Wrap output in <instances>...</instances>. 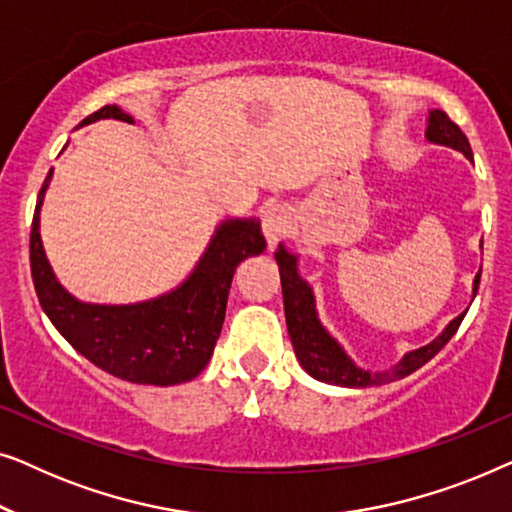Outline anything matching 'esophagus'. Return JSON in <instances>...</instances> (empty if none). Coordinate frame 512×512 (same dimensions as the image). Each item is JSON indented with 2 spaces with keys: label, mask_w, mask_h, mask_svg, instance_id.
<instances>
[{
  "label": "esophagus",
  "mask_w": 512,
  "mask_h": 512,
  "mask_svg": "<svg viewBox=\"0 0 512 512\" xmlns=\"http://www.w3.org/2000/svg\"><path fill=\"white\" fill-rule=\"evenodd\" d=\"M263 235L265 240H268V247L272 249L275 244L282 240L284 233H286V212L282 205H272L263 207Z\"/></svg>",
  "instance_id": "esophagus-1"
}]
</instances>
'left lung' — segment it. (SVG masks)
<instances>
[{
	"instance_id": "1",
	"label": "left lung",
	"mask_w": 512,
	"mask_h": 512,
	"mask_svg": "<svg viewBox=\"0 0 512 512\" xmlns=\"http://www.w3.org/2000/svg\"><path fill=\"white\" fill-rule=\"evenodd\" d=\"M426 139L433 144L450 146L464 153L466 158H473L471 144L461 128L445 111L433 109L429 114V128H426ZM277 265H279V277H282V293H284V314H286V328H289V338L293 342V352H296L300 366L310 373L314 380L338 384V387H375V384L394 382L401 377L415 373L417 368H422L426 361H431L440 349H443L457 328L464 321V314H459L457 319H452L443 333L429 345L415 349V352L405 354L401 363L389 370V373H368L361 370L356 363L349 359L338 342H335L314 310V296L310 284L298 275V258L289 254L284 249V244H279L275 251ZM480 284V272L475 275L473 282V296L478 293Z\"/></svg>"
}]
</instances>
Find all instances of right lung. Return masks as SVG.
<instances>
[{
  "instance_id": "obj_1",
  "label": "right lung",
  "mask_w": 512,
  "mask_h": 512,
  "mask_svg": "<svg viewBox=\"0 0 512 512\" xmlns=\"http://www.w3.org/2000/svg\"><path fill=\"white\" fill-rule=\"evenodd\" d=\"M132 123V116L107 104L83 118ZM53 170L41 186L30 233V268L39 303L76 352L104 373L135 384L172 387L198 377L212 359L226 319L228 291L244 258L265 251L261 223L228 219L216 228L191 277L156 300L137 305H90L62 289L55 279L39 235V212Z\"/></svg>"
}]
</instances>
